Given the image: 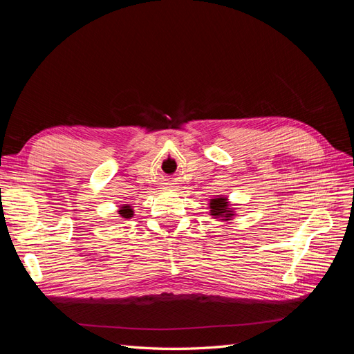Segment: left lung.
<instances>
[{
	"instance_id": "obj_1",
	"label": "left lung",
	"mask_w": 354,
	"mask_h": 354,
	"mask_svg": "<svg viewBox=\"0 0 354 354\" xmlns=\"http://www.w3.org/2000/svg\"><path fill=\"white\" fill-rule=\"evenodd\" d=\"M211 212L212 216L216 217H224L229 218L232 214H229L230 211H227V202L226 199H211Z\"/></svg>"
}]
</instances>
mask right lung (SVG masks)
Here are the masks:
<instances>
[{"label":"right lung","instance_id":"1","mask_svg":"<svg viewBox=\"0 0 354 354\" xmlns=\"http://www.w3.org/2000/svg\"><path fill=\"white\" fill-rule=\"evenodd\" d=\"M120 214H121V217H124V218H130V217H133V209L130 207H122L120 209Z\"/></svg>","mask_w":354,"mask_h":354}]
</instances>
